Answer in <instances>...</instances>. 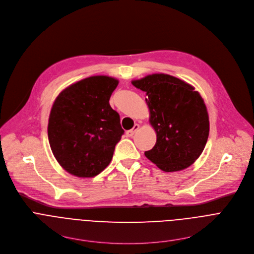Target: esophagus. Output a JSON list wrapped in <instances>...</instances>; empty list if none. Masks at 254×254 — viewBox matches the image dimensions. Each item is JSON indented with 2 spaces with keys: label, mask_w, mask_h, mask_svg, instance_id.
<instances>
[{
  "label": "esophagus",
  "mask_w": 254,
  "mask_h": 254,
  "mask_svg": "<svg viewBox=\"0 0 254 254\" xmlns=\"http://www.w3.org/2000/svg\"><path fill=\"white\" fill-rule=\"evenodd\" d=\"M139 128V125H137V124H135L134 125V127L131 128V129H129V130H127V132H126V134L127 135V136H132L134 133H135V131L137 130Z\"/></svg>",
  "instance_id": "esophagus-1"
}]
</instances>
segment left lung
Returning <instances> with one entry per match:
<instances>
[{
	"mask_svg": "<svg viewBox=\"0 0 254 254\" xmlns=\"http://www.w3.org/2000/svg\"><path fill=\"white\" fill-rule=\"evenodd\" d=\"M146 93L149 124L156 132L145 156L166 173L180 172L201 154L209 134L206 106L191 84L166 73H152L131 81Z\"/></svg>",
	"mask_w": 254,
	"mask_h": 254,
	"instance_id": "left-lung-1",
	"label": "left lung"
}]
</instances>
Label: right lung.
I'll use <instances>...</instances> for the list:
<instances>
[{
	"mask_svg": "<svg viewBox=\"0 0 254 254\" xmlns=\"http://www.w3.org/2000/svg\"><path fill=\"white\" fill-rule=\"evenodd\" d=\"M119 80L93 75L60 93L52 107L48 136L64 170L77 178H94L110 164L124 129L110 106Z\"/></svg>",
	"mask_w": 254,
	"mask_h": 254,
	"instance_id": "1",
	"label": "right lung"
}]
</instances>
